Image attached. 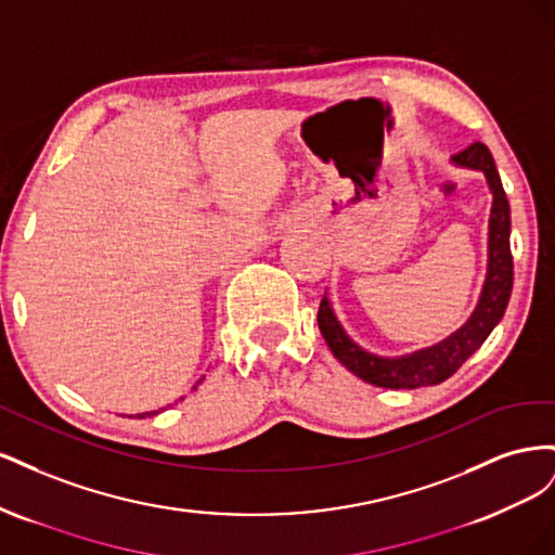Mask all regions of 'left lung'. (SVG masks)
I'll use <instances>...</instances> for the list:
<instances>
[{
    "label": "left lung",
    "instance_id": "obj_1",
    "mask_svg": "<svg viewBox=\"0 0 555 555\" xmlns=\"http://www.w3.org/2000/svg\"><path fill=\"white\" fill-rule=\"evenodd\" d=\"M453 164L481 171L493 194L489 220V268H486L479 304L475 312L469 314L467 322L438 345L412 351V354L405 357L386 359L371 354V351H365L349 338L345 328L340 326L338 317H335L326 294L322 298V304H319L317 324L324 335L328 349L333 351V357L338 359L349 373H354L367 384L382 386V389H418V386H433L451 377L469 357L475 354L481 343L489 338V333L498 326L509 304L514 284V261L509 249L512 217L509 201L505 190H502V180L495 169L493 155L489 153V147L477 141L473 145H467L463 153L453 155Z\"/></svg>",
    "mask_w": 555,
    "mask_h": 555
}]
</instances>
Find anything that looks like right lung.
<instances>
[{"mask_svg":"<svg viewBox=\"0 0 555 555\" xmlns=\"http://www.w3.org/2000/svg\"><path fill=\"white\" fill-rule=\"evenodd\" d=\"M194 389H196V386H194ZM162 412V410H159ZM157 412H145V414H139V418H143V416H155Z\"/></svg>","mask_w":555,"mask_h":555,"instance_id":"obj_1","label":"right lung"}]
</instances>
